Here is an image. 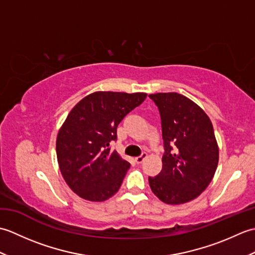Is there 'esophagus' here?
<instances>
[{
	"instance_id": "34e87169",
	"label": "esophagus",
	"mask_w": 255,
	"mask_h": 255,
	"mask_svg": "<svg viewBox=\"0 0 255 255\" xmlns=\"http://www.w3.org/2000/svg\"><path fill=\"white\" fill-rule=\"evenodd\" d=\"M145 158H147V153H145V152H142V153H141V155L137 156V158L134 159V160H136V162H137L138 164H140V163H142L143 160H144Z\"/></svg>"
}]
</instances>
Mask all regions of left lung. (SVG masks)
Segmentation results:
<instances>
[{
	"mask_svg": "<svg viewBox=\"0 0 255 255\" xmlns=\"http://www.w3.org/2000/svg\"><path fill=\"white\" fill-rule=\"evenodd\" d=\"M149 97L159 108L164 144L162 170L149 177L151 191L165 204L191 202L209 185L218 165L213 124L202 108L182 94Z\"/></svg>",
	"mask_w": 255,
	"mask_h": 255,
	"instance_id": "obj_1",
	"label": "left lung"
}]
</instances>
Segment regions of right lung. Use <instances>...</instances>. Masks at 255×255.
Wrapping results in <instances>:
<instances>
[{"mask_svg":"<svg viewBox=\"0 0 255 255\" xmlns=\"http://www.w3.org/2000/svg\"><path fill=\"white\" fill-rule=\"evenodd\" d=\"M145 97L95 92L69 113L58 132L57 159L64 181L80 197L103 202L118 192L130 163L110 144L117 140L118 124Z\"/></svg>","mask_w":255,"mask_h":255,"instance_id":"1","label":"right lung"}]
</instances>
